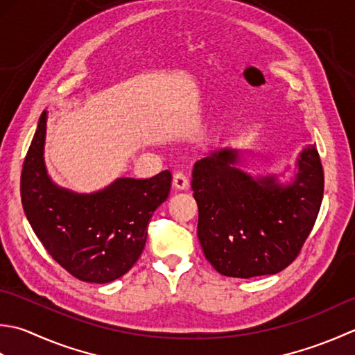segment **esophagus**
Segmentation results:
<instances>
[{
  "label": "esophagus",
  "instance_id": "1",
  "mask_svg": "<svg viewBox=\"0 0 355 355\" xmlns=\"http://www.w3.org/2000/svg\"><path fill=\"white\" fill-rule=\"evenodd\" d=\"M173 187H175L176 190H187L188 179L184 173H176V175L173 176Z\"/></svg>",
  "mask_w": 355,
  "mask_h": 355
}]
</instances>
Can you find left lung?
<instances>
[{"mask_svg":"<svg viewBox=\"0 0 355 355\" xmlns=\"http://www.w3.org/2000/svg\"><path fill=\"white\" fill-rule=\"evenodd\" d=\"M241 151L220 148L193 168L198 237L214 270L250 279L285 270L313 230L323 199V168L315 146L297 159L288 185L276 176L254 179L237 168Z\"/></svg>","mask_w":355,"mask_h":355,"instance_id":"obj_1","label":"left lung"}]
</instances>
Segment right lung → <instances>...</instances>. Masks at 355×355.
I'll return each mask as SVG.
<instances>
[{"instance_id": "add662e5", "label": "right lung", "mask_w": 355, "mask_h": 355, "mask_svg": "<svg viewBox=\"0 0 355 355\" xmlns=\"http://www.w3.org/2000/svg\"><path fill=\"white\" fill-rule=\"evenodd\" d=\"M46 127L47 112H42L21 173L26 218L49 254L71 276L90 284L116 280L142 254L151 216L170 194L171 173L119 178L92 194L66 190L47 175Z\"/></svg>"}]
</instances>
